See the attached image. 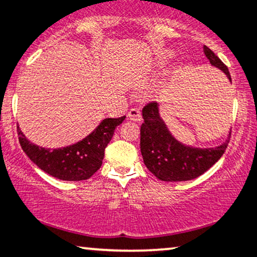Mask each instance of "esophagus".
<instances>
[{"mask_svg":"<svg viewBox=\"0 0 257 257\" xmlns=\"http://www.w3.org/2000/svg\"><path fill=\"white\" fill-rule=\"evenodd\" d=\"M128 117L132 119V121H141L142 119V113L141 110L138 108H133L129 110L128 112Z\"/></svg>","mask_w":257,"mask_h":257,"instance_id":"1","label":"esophagus"}]
</instances>
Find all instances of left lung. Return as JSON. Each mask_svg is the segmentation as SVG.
Returning a JSON list of instances; mask_svg holds the SVG:
<instances>
[{"label":"left lung","instance_id":"1","mask_svg":"<svg viewBox=\"0 0 257 257\" xmlns=\"http://www.w3.org/2000/svg\"><path fill=\"white\" fill-rule=\"evenodd\" d=\"M205 57L213 66L230 77L226 65L207 46ZM144 123L141 124V154L146 167L159 180L186 181L194 179L209 170L219 160L228 147L229 139L216 148H192L179 144L167 131L159 115L157 102H149L142 109Z\"/></svg>","mask_w":257,"mask_h":257}]
</instances>
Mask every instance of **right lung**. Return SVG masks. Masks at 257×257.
I'll use <instances>...</instances> for the list:
<instances>
[{
  "label": "right lung",
  "instance_id": "obj_1",
  "mask_svg": "<svg viewBox=\"0 0 257 257\" xmlns=\"http://www.w3.org/2000/svg\"><path fill=\"white\" fill-rule=\"evenodd\" d=\"M105 118L82 141L64 148L47 149L29 142L18 125L19 142L27 157L39 168L60 180L80 181L92 177L102 166L105 147L111 140L115 128L124 121Z\"/></svg>",
  "mask_w": 257,
  "mask_h": 257
}]
</instances>
